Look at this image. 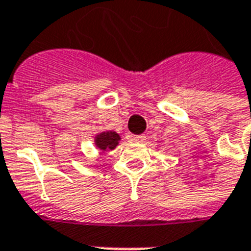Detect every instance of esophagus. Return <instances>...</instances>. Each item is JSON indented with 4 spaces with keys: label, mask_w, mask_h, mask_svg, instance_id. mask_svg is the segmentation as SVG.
Instances as JSON below:
<instances>
[{
    "label": "esophagus",
    "mask_w": 251,
    "mask_h": 251,
    "mask_svg": "<svg viewBox=\"0 0 251 251\" xmlns=\"http://www.w3.org/2000/svg\"><path fill=\"white\" fill-rule=\"evenodd\" d=\"M131 141L137 142V143H143V142H146V137L145 135H133Z\"/></svg>",
    "instance_id": "1"
}]
</instances>
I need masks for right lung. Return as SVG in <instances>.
I'll list each match as a JSON object with an SVG mask.
<instances>
[{
    "label": "right lung",
    "mask_w": 251,
    "mask_h": 251,
    "mask_svg": "<svg viewBox=\"0 0 251 251\" xmlns=\"http://www.w3.org/2000/svg\"><path fill=\"white\" fill-rule=\"evenodd\" d=\"M120 141V135L114 131H105V133H100L96 135L95 143L100 150H113L118 145Z\"/></svg>",
    "instance_id": "right-lung-1"
}]
</instances>
